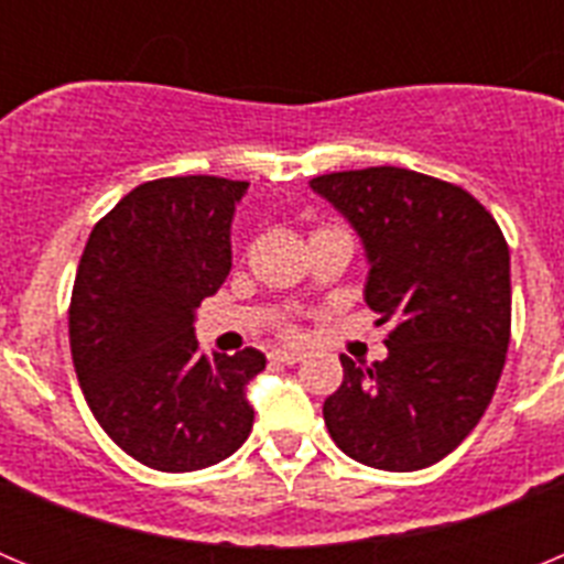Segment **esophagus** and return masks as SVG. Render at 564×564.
I'll return each instance as SVG.
<instances>
[{"mask_svg":"<svg viewBox=\"0 0 564 564\" xmlns=\"http://www.w3.org/2000/svg\"><path fill=\"white\" fill-rule=\"evenodd\" d=\"M268 358H271V361H276V364H299V361H302V352H299V350H273Z\"/></svg>","mask_w":564,"mask_h":564,"instance_id":"esophagus-1","label":"esophagus"}]
</instances>
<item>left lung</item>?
<instances>
[{"instance_id": "1", "label": "left lung", "mask_w": 564, "mask_h": 564, "mask_svg": "<svg viewBox=\"0 0 564 564\" xmlns=\"http://www.w3.org/2000/svg\"><path fill=\"white\" fill-rule=\"evenodd\" d=\"M358 234L364 302L395 322L387 358L341 356L325 401L338 449L364 466L415 471L455 452L500 381L511 338V257L495 217L460 186L398 166L313 177Z\"/></svg>"}]
</instances>
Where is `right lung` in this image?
Wrapping results in <instances>:
<instances>
[{"label":"right lung","instance_id":"1","mask_svg":"<svg viewBox=\"0 0 564 564\" xmlns=\"http://www.w3.org/2000/svg\"><path fill=\"white\" fill-rule=\"evenodd\" d=\"M248 183L188 174L141 183L93 228L69 302V350L89 410L129 457L197 471L248 441L253 347L197 350L194 316L231 271Z\"/></svg>","mask_w":564,"mask_h":564}]
</instances>
